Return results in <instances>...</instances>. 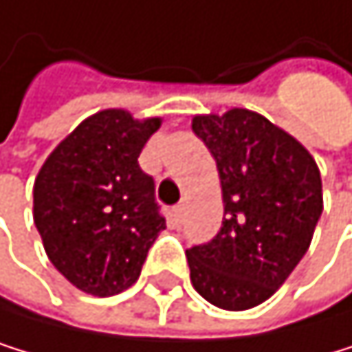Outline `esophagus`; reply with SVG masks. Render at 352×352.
Listing matches in <instances>:
<instances>
[{"mask_svg": "<svg viewBox=\"0 0 352 352\" xmlns=\"http://www.w3.org/2000/svg\"><path fill=\"white\" fill-rule=\"evenodd\" d=\"M173 218H175V222H182V218H184V205H175L173 207Z\"/></svg>", "mask_w": 352, "mask_h": 352, "instance_id": "34e87169", "label": "esophagus"}]
</instances>
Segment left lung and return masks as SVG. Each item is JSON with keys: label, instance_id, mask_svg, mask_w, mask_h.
Listing matches in <instances>:
<instances>
[{"label": "left lung", "instance_id": "left-lung-1", "mask_svg": "<svg viewBox=\"0 0 352 352\" xmlns=\"http://www.w3.org/2000/svg\"><path fill=\"white\" fill-rule=\"evenodd\" d=\"M192 130L220 173L224 218L214 239L186 250L190 280L222 310L270 299L308 252L322 214L314 158L258 113L199 115Z\"/></svg>", "mask_w": 352, "mask_h": 352}]
</instances>
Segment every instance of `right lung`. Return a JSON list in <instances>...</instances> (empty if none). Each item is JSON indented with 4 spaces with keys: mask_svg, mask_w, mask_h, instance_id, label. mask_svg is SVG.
Wrapping results in <instances>:
<instances>
[{
    "mask_svg": "<svg viewBox=\"0 0 352 352\" xmlns=\"http://www.w3.org/2000/svg\"><path fill=\"white\" fill-rule=\"evenodd\" d=\"M160 119L126 111L85 119L49 155L34 184V222L57 272L96 297L126 291L141 276L166 220L153 177L138 166Z\"/></svg>",
    "mask_w": 352,
    "mask_h": 352,
    "instance_id": "1",
    "label": "right lung"
}]
</instances>
